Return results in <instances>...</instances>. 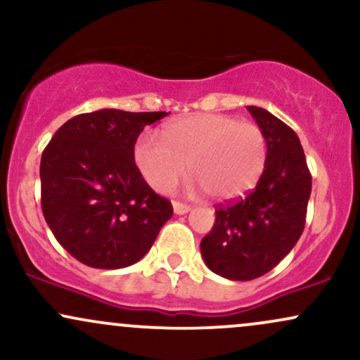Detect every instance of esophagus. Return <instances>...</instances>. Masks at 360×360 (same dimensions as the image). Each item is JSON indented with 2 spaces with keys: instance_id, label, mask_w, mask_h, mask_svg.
<instances>
[{
  "instance_id": "34e87169",
  "label": "esophagus",
  "mask_w": 360,
  "mask_h": 360,
  "mask_svg": "<svg viewBox=\"0 0 360 360\" xmlns=\"http://www.w3.org/2000/svg\"><path fill=\"white\" fill-rule=\"evenodd\" d=\"M172 208H174V213L177 214H186L191 210V206L186 205V203H181V201H172Z\"/></svg>"
}]
</instances>
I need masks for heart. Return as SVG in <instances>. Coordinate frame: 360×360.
Masks as SVG:
<instances>
[{"label": "heart", "instance_id": "b5f03b06", "mask_svg": "<svg viewBox=\"0 0 360 360\" xmlns=\"http://www.w3.org/2000/svg\"><path fill=\"white\" fill-rule=\"evenodd\" d=\"M134 157L140 174L155 191L169 193L189 169L193 191H206L212 200L225 203L259 183L266 169L267 142L255 123L238 122L230 115L196 113L169 122L162 140L142 135Z\"/></svg>", "mask_w": 360, "mask_h": 360}]
</instances>
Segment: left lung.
<instances>
[{"mask_svg": "<svg viewBox=\"0 0 360 360\" xmlns=\"http://www.w3.org/2000/svg\"><path fill=\"white\" fill-rule=\"evenodd\" d=\"M266 135V169L245 198L214 208L201 255L214 274L232 281L260 278L291 252L303 233L311 174L298 135L259 106H247Z\"/></svg>", "mask_w": 360, "mask_h": 360, "instance_id": "8db88e82", "label": "left lung"}]
</instances>
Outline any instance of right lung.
Segmentation results:
<instances>
[{"label":"right lung","instance_id":"1","mask_svg":"<svg viewBox=\"0 0 360 360\" xmlns=\"http://www.w3.org/2000/svg\"><path fill=\"white\" fill-rule=\"evenodd\" d=\"M166 111L98 110L53 134L40 160L42 212L53 237L74 259L122 269L150 250L172 205L146 183L134 148L143 127Z\"/></svg>","mask_w":360,"mask_h":360}]
</instances>
